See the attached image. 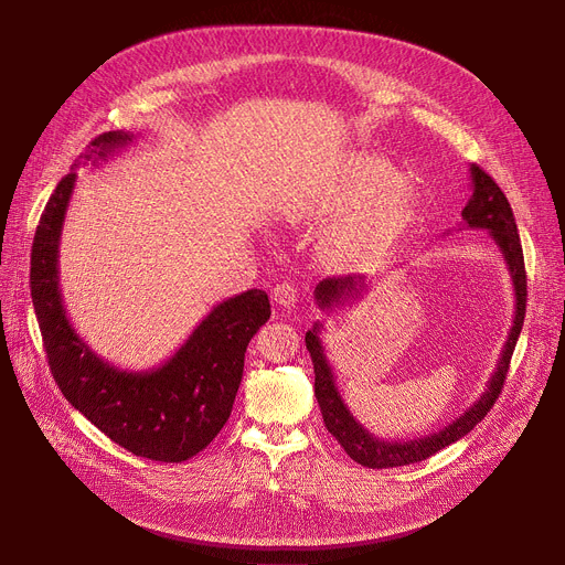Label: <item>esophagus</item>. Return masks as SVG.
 <instances>
[{
    "label": "esophagus",
    "mask_w": 565,
    "mask_h": 565,
    "mask_svg": "<svg viewBox=\"0 0 565 565\" xmlns=\"http://www.w3.org/2000/svg\"><path fill=\"white\" fill-rule=\"evenodd\" d=\"M273 300L284 307V309H290L295 307V302H298V288H295L292 284H277L275 290H273Z\"/></svg>",
    "instance_id": "obj_1"
}]
</instances>
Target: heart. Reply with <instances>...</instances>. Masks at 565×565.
<instances>
[{
	"instance_id": "1",
	"label": "heart",
	"mask_w": 565,
	"mask_h": 565,
	"mask_svg": "<svg viewBox=\"0 0 565 565\" xmlns=\"http://www.w3.org/2000/svg\"><path fill=\"white\" fill-rule=\"evenodd\" d=\"M364 200V207L332 233L328 241L330 256L348 260L390 245L417 213L419 192L409 181H398V169L387 158L358 151L339 164L334 183L309 199L298 217L337 215Z\"/></svg>"
}]
</instances>
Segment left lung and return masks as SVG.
<instances>
[{
  "label": "left lung",
  "instance_id": "8db88e82",
  "mask_svg": "<svg viewBox=\"0 0 565 565\" xmlns=\"http://www.w3.org/2000/svg\"><path fill=\"white\" fill-rule=\"evenodd\" d=\"M471 171V196L467 205L462 207V220L465 226L469 228H483L490 233L494 245L499 247L503 260H507L509 275L513 279V292H515V313H513V324L507 343L501 348L497 369L492 377L486 384V392L481 394L479 401H473L458 419H454L449 426L439 428L437 433L417 437V439H398V441H387L380 439L373 433H369L358 419L352 417V412L343 403L339 390H337V380L334 371L328 362V354H324L320 332H322V322L318 320L313 328L307 332L305 343L311 354L313 362V373H316V398L322 412V422L328 426V430L339 439L345 454L369 469H390V467H403L430 458L433 454L441 451L449 444L462 439L469 430H473L494 401L499 398V392L503 387V380H507L509 364L513 358V350L518 343V337L522 332V322L526 313V273H524V256H522V245H520V233L518 224L511 211V203L499 190V185L492 181V178L477 164L469 167ZM371 281L360 275H348V277H328L322 279L316 290L313 298L316 305L322 311H334L343 307L345 302H354L366 292Z\"/></svg>",
  "mask_w": 565,
  "mask_h": 565
}]
</instances>
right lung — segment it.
<instances>
[{
    "mask_svg": "<svg viewBox=\"0 0 565 565\" xmlns=\"http://www.w3.org/2000/svg\"><path fill=\"white\" fill-rule=\"evenodd\" d=\"M132 139L124 130L103 132L79 158L98 164ZM75 181L71 171L56 185L32 247L29 281L50 371L66 401L118 447L148 460L183 462L228 422L247 345L270 320V300L265 290L252 288L220 302L158 369L111 366L79 339L58 288V243Z\"/></svg>",
    "mask_w": 565,
    "mask_h": 565,
    "instance_id": "obj_1",
    "label": "right lung"
}]
</instances>
